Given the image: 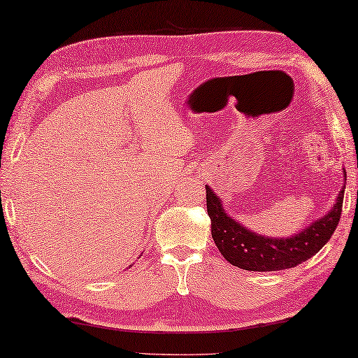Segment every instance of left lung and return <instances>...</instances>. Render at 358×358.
<instances>
[{"label": "left lung", "instance_id": "left-lung-1", "mask_svg": "<svg viewBox=\"0 0 358 358\" xmlns=\"http://www.w3.org/2000/svg\"><path fill=\"white\" fill-rule=\"evenodd\" d=\"M343 174L345 180V171ZM344 189L345 184L339 190L333 208L320 219L292 236L273 238L252 231L228 215L220 198L206 185L210 234L224 259L234 266L248 271H280L294 268L311 259L330 241L341 219Z\"/></svg>", "mask_w": 358, "mask_h": 358}]
</instances>
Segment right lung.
<instances>
[{"label": "right lung", "instance_id": "add662e5", "mask_svg": "<svg viewBox=\"0 0 358 358\" xmlns=\"http://www.w3.org/2000/svg\"><path fill=\"white\" fill-rule=\"evenodd\" d=\"M130 266H131V265H130Z\"/></svg>", "mask_w": 358, "mask_h": 358}]
</instances>
